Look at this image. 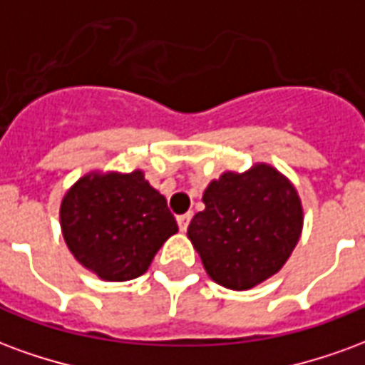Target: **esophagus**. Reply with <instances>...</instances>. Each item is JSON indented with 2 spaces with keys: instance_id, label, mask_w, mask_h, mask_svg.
I'll return each instance as SVG.
<instances>
[{
  "instance_id": "1",
  "label": "esophagus",
  "mask_w": 365,
  "mask_h": 365,
  "mask_svg": "<svg viewBox=\"0 0 365 365\" xmlns=\"http://www.w3.org/2000/svg\"><path fill=\"white\" fill-rule=\"evenodd\" d=\"M191 217H193V213H185V215H180L178 217V227H180V230H187V227H190V221Z\"/></svg>"
}]
</instances>
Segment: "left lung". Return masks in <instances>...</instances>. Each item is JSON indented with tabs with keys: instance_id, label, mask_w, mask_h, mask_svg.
<instances>
[{
	"instance_id": "8db88e82",
	"label": "left lung",
	"mask_w": 365,
	"mask_h": 365,
	"mask_svg": "<svg viewBox=\"0 0 365 365\" xmlns=\"http://www.w3.org/2000/svg\"><path fill=\"white\" fill-rule=\"evenodd\" d=\"M205 209L187 237L209 277L235 291L252 289L277 274L297 246L303 207L293 183L274 166L225 172L207 185Z\"/></svg>"
}]
</instances>
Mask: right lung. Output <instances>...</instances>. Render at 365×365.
<instances>
[{
  "instance_id": "1",
  "label": "right lung",
  "mask_w": 365,
  "mask_h": 365,
  "mask_svg": "<svg viewBox=\"0 0 365 365\" xmlns=\"http://www.w3.org/2000/svg\"><path fill=\"white\" fill-rule=\"evenodd\" d=\"M60 227L76 260L105 282L143 275L160 246L178 232L166 197L140 170L80 178L62 199Z\"/></svg>"
}]
</instances>
